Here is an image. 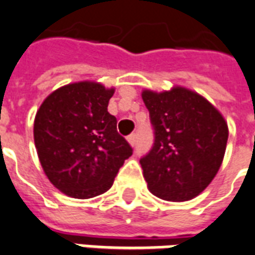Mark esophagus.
<instances>
[{"instance_id":"1","label":"esophagus","mask_w":255,"mask_h":255,"mask_svg":"<svg viewBox=\"0 0 255 255\" xmlns=\"http://www.w3.org/2000/svg\"><path fill=\"white\" fill-rule=\"evenodd\" d=\"M127 140H128V143H129V144L133 147V145L136 144V133H131L129 136H127Z\"/></svg>"}]
</instances>
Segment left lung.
Here are the masks:
<instances>
[{
    "label": "left lung",
    "mask_w": 255,
    "mask_h": 255,
    "mask_svg": "<svg viewBox=\"0 0 255 255\" xmlns=\"http://www.w3.org/2000/svg\"><path fill=\"white\" fill-rule=\"evenodd\" d=\"M141 97L152 123V149L140 159L147 187L155 197L186 202L215 178L226 151L229 128L222 114L184 87Z\"/></svg>",
    "instance_id": "8db88e82"
}]
</instances>
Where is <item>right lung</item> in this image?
I'll return each instance as SVG.
<instances>
[{
	"mask_svg": "<svg viewBox=\"0 0 255 255\" xmlns=\"http://www.w3.org/2000/svg\"><path fill=\"white\" fill-rule=\"evenodd\" d=\"M115 88L96 81L64 85L42 102L33 136L42 170L65 195L88 199L114 184L131 145L108 112Z\"/></svg>",
	"mask_w": 255,
	"mask_h": 255,
	"instance_id": "right-lung-1",
	"label": "right lung"
}]
</instances>
